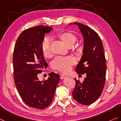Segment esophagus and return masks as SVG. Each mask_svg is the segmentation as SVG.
Listing matches in <instances>:
<instances>
[{
	"mask_svg": "<svg viewBox=\"0 0 121 121\" xmlns=\"http://www.w3.org/2000/svg\"><path fill=\"white\" fill-rule=\"evenodd\" d=\"M66 77H67V76L64 75V74H62V75H60V78L62 79L65 78H66Z\"/></svg>",
	"mask_w": 121,
	"mask_h": 121,
	"instance_id": "esophagus-1",
	"label": "esophagus"
}]
</instances>
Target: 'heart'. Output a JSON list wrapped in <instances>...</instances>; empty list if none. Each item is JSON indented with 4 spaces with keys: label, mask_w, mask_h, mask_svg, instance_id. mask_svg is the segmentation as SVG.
Listing matches in <instances>:
<instances>
[{
    "label": "heart",
    "mask_w": 121,
    "mask_h": 121,
    "mask_svg": "<svg viewBox=\"0 0 121 121\" xmlns=\"http://www.w3.org/2000/svg\"><path fill=\"white\" fill-rule=\"evenodd\" d=\"M57 37L62 40L67 46H72L76 42V35L70 32H62L57 34ZM51 39L49 37H45L41 44V49L43 54L46 57L51 55ZM76 59L72 56L56 57L51 61V66L53 69L63 72H68L71 69V66L76 63Z\"/></svg>",
    "instance_id": "1"
}]
</instances>
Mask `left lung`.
Segmentation results:
<instances>
[{
	"instance_id": "left-lung-1",
	"label": "left lung",
	"mask_w": 121,
	"mask_h": 121,
	"mask_svg": "<svg viewBox=\"0 0 121 121\" xmlns=\"http://www.w3.org/2000/svg\"><path fill=\"white\" fill-rule=\"evenodd\" d=\"M80 29L84 38V48L81 60L76 68L79 75L86 73L83 82L75 78L72 91L74 99L88 105L99 97L104 86L107 65L102 42L97 33L84 24L73 23Z\"/></svg>"
}]
</instances>
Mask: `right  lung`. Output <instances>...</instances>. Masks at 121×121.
Here are the masks:
<instances>
[{
    "label": "right lung",
    "instance_id": "add662e5",
    "mask_svg": "<svg viewBox=\"0 0 121 121\" xmlns=\"http://www.w3.org/2000/svg\"><path fill=\"white\" fill-rule=\"evenodd\" d=\"M53 29L37 26L20 33L14 46L13 63V77L20 97L27 105L43 109L51 103L59 82L58 74L51 72L45 81H40L37 75L47 66L41 49L45 33Z\"/></svg>",
    "mask_w": 121,
    "mask_h": 121
}]
</instances>
